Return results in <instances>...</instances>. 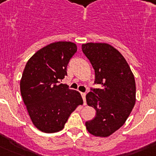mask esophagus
Here are the masks:
<instances>
[{"instance_id":"esophagus-1","label":"esophagus","mask_w":156,"mask_h":156,"mask_svg":"<svg viewBox=\"0 0 156 156\" xmlns=\"http://www.w3.org/2000/svg\"><path fill=\"white\" fill-rule=\"evenodd\" d=\"M81 96L83 100V104L86 105V93H81Z\"/></svg>"}]
</instances>
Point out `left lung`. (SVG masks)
I'll return each mask as SVG.
<instances>
[{
  "mask_svg": "<svg viewBox=\"0 0 156 156\" xmlns=\"http://www.w3.org/2000/svg\"><path fill=\"white\" fill-rule=\"evenodd\" d=\"M82 51L94 69V83L101 86L86 95L96 115L85 125L94 136L108 137L124 124L134 106V76L124 57L108 44L87 43Z\"/></svg>",
  "mask_w": 156,
  "mask_h": 156,
  "instance_id": "left-lung-1",
  "label": "left lung"
}]
</instances>
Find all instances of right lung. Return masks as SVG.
<instances>
[{
	"label": "right lung",
	"mask_w": 156,
	"mask_h": 156,
	"mask_svg": "<svg viewBox=\"0 0 156 156\" xmlns=\"http://www.w3.org/2000/svg\"><path fill=\"white\" fill-rule=\"evenodd\" d=\"M76 51L70 41L52 43L37 51L25 66L20 91L32 122L41 131L62 130L72 112L83 103L79 92L59 83Z\"/></svg>",
	"instance_id": "right-lung-1"
}]
</instances>
